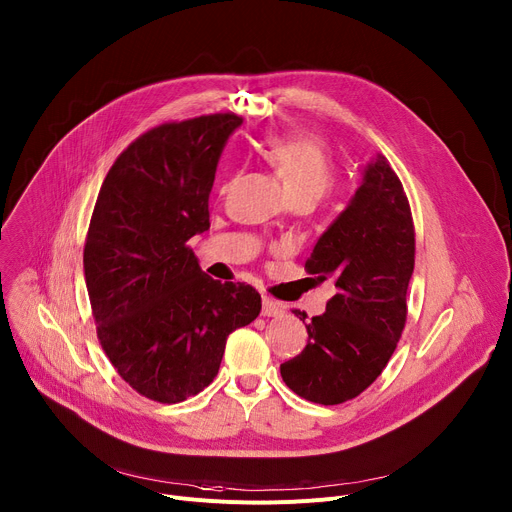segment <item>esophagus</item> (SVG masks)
<instances>
[{
  "label": "esophagus",
  "instance_id": "obj_1",
  "mask_svg": "<svg viewBox=\"0 0 512 512\" xmlns=\"http://www.w3.org/2000/svg\"><path fill=\"white\" fill-rule=\"evenodd\" d=\"M263 316H282L284 314V306L280 302H275L271 298H263Z\"/></svg>",
  "mask_w": 512,
  "mask_h": 512
}]
</instances>
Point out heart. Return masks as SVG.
<instances>
[{"mask_svg":"<svg viewBox=\"0 0 512 512\" xmlns=\"http://www.w3.org/2000/svg\"><path fill=\"white\" fill-rule=\"evenodd\" d=\"M263 157L282 177L290 198L324 196L335 179L331 153L312 136H273L263 145Z\"/></svg>","mask_w":512,"mask_h":512,"instance_id":"obj_1","label":"heart"}]
</instances>
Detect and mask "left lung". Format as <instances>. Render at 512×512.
I'll list each match as a JSON object with an SVG mask.
<instances>
[{"instance_id": "1", "label": "left lung", "mask_w": 512, "mask_h": 512, "mask_svg": "<svg viewBox=\"0 0 512 512\" xmlns=\"http://www.w3.org/2000/svg\"><path fill=\"white\" fill-rule=\"evenodd\" d=\"M335 282L327 312L306 324L308 343L280 365L290 390L316 404H341L376 382L406 322L414 269V224L402 183L384 155L371 159L347 208L306 261ZM300 320L304 312L294 310Z\"/></svg>"}]
</instances>
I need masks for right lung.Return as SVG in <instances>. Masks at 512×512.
Wrapping results in <instances>:
<instances>
[{
    "label": "right lung",
    "mask_w": 512,
    "mask_h": 512,
    "mask_svg": "<svg viewBox=\"0 0 512 512\" xmlns=\"http://www.w3.org/2000/svg\"><path fill=\"white\" fill-rule=\"evenodd\" d=\"M243 122L210 114L141 134L110 167L91 214L83 271L98 339L120 378L163 404L202 392L226 337L261 312L249 284H220L188 247L210 228L220 153Z\"/></svg>",
    "instance_id": "obj_1"
}]
</instances>
